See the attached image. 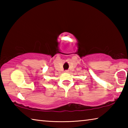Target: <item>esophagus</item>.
<instances>
[{"label": "esophagus", "instance_id": "obj_1", "mask_svg": "<svg viewBox=\"0 0 128 128\" xmlns=\"http://www.w3.org/2000/svg\"><path fill=\"white\" fill-rule=\"evenodd\" d=\"M64 72H65V73H68V72H69V71H68V70H65V71H64Z\"/></svg>", "mask_w": 128, "mask_h": 128}]
</instances>
